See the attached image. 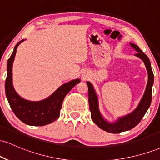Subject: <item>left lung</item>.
Returning a JSON list of instances; mask_svg holds the SVG:
<instances>
[{
    "mask_svg": "<svg viewBox=\"0 0 160 160\" xmlns=\"http://www.w3.org/2000/svg\"><path fill=\"white\" fill-rule=\"evenodd\" d=\"M130 45L137 51V53L135 54V56L140 58L144 62L148 74V80L144 94L141 98L138 107L132 113L124 117H120L114 122H108L102 117V113L99 111L98 95L95 92L92 84L89 81L86 82L88 85V91H89V104L92 120L99 128L108 132L120 133L122 132H126L133 128L141 122V119L146 113L151 103L152 87H153L154 77L150 59L137 45L132 43H130Z\"/></svg>",
    "mask_w": 160,
    "mask_h": 160,
    "instance_id": "left-lung-1",
    "label": "left lung"
}]
</instances>
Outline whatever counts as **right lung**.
Returning a JSON list of instances; mask_svg holds the SVG:
<instances>
[{"label":"right lung","instance_id":"right-lung-1","mask_svg":"<svg viewBox=\"0 0 160 160\" xmlns=\"http://www.w3.org/2000/svg\"><path fill=\"white\" fill-rule=\"evenodd\" d=\"M24 40H21L15 46L13 52L7 62L5 92L10 108L22 122L29 126H45L54 122L58 118L65 95L76 84L80 82V80L75 79L66 82L58 88L48 98L39 102L28 101L20 97L12 86V68L18 46Z\"/></svg>","mask_w":160,"mask_h":160}]
</instances>
